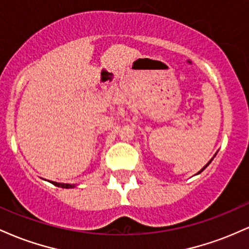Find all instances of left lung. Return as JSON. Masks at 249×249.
I'll return each instance as SVG.
<instances>
[{"label":"left lung","mask_w":249,"mask_h":249,"mask_svg":"<svg viewBox=\"0 0 249 249\" xmlns=\"http://www.w3.org/2000/svg\"><path fill=\"white\" fill-rule=\"evenodd\" d=\"M210 162H211V160H210ZM210 162H208V164H210ZM208 164H207V165H208ZM207 165H206V166H204V168H201V171H199V173H200V172H202V171H204V170H205V168H206V167H207Z\"/></svg>","instance_id":"left-lung-1"}]
</instances>
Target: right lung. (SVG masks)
Segmentation results:
<instances>
[{
  "mask_svg": "<svg viewBox=\"0 0 249 249\" xmlns=\"http://www.w3.org/2000/svg\"><path fill=\"white\" fill-rule=\"evenodd\" d=\"M53 184L57 187H62V188H72L73 187V185H70V184H59V182H55V181H53Z\"/></svg>",
  "mask_w": 249,
  "mask_h": 249,
  "instance_id": "1",
  "label": "right lung"
}]
</instances>
